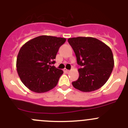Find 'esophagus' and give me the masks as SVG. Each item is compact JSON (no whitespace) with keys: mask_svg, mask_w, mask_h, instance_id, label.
I'll use <instances>...</instances> for the list:
<instances>
[{"mask_svg":"<svg viewBox=\"0 0 128 128\" xmlns=\"http://www.w3.org/2000/svg\"><path fill=\"white\" fill-rule=\"evenodd\" d=\"M64 72H66V73H68V72H69V70L66 69V68H64Z\"/></svg>","mask_w":128,"mask_h":128,"instance_id":"obj_1","label":"esophagus"}]
</instances>
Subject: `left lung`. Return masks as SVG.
Returning <instances> with one entry per match:
<instances>
[{"instance_id": "obj_1", "label": "left lung", "mask_w": 128, "mask_h": 128, "mask_svg": "<svg viewBox=\"0 0 128 128\" xmlns=\"http://www.w3.org/2000/svg\"><path fill=\"white\" fill-rule=\"evenodd\" d=\"M68 42L74 51L79 77L72 82L75 88L82 92L98 90L109 78L114 66L112 52L106 44L93 37L70 38Z\"/></svg>"}]
</instances>
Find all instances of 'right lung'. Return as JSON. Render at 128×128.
Instances as JSON below:
<instances>
[{
  "label": "right lung",
  "instance_id": "right-lung-1",
  "mask_svg": "<svg viewBox=\"0 0 128 128\" xmlns=\"http://www.w3.org/2000/svg\"><path fill=\"white\" fill-rule=\"evenodd\" d=\"M66 39L41 36L27 42L20 48L16 69L21 82L30 91L45 92L57 85L62 70L52 66L59 48Z\"/></svg>",
  "mask_w": 128,
  "mask_h": 128
}]
</instances>
